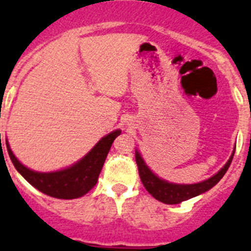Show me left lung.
Instances as JSON below:
<instances>
[{
  "label": "left lung",
  "instance_id": "left-lung-1",
  "mask_svg": "<svg viewBox=\"0 0 251 251\" xmlns=\"http://www.w3.org/2000/svg\"><path fill=\"white\" fill-rule=\"evenodd\" d=\"M234 153L231 154L227 163L215 176L206 179L203 182L195 183V185H176V183L166 182L163 179L158 178L146 166V163L143 162L142 157L139 156L138 152H136V162L137 166H138L139 177H141V181L143 183V186L146 187V190L156 200L161 201L163 203H167V205H176V203L182 202V201L188 200V199H192V197L197 196V195L203 194V192L208 191L211 187H214L223 178V176L226 174L227 168L231 165Z\"/></svg>",
  "mask_w": 251,
  "mask_h": 251
}]
</instances>
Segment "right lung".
<instances>
[{"label":"right lung","mask_w":251,"mask_h":251,"mask_svg":"<svg viewBox=\"0 0 251 251\" xmlns=\"http://www.w3.org/2000/svg\"><path fill=\"white\" fill-rule=\"evenodd\" d=\"M119 134L121 130L109 133L108 136L101 138L81 161L66 170L51 172V174H41L28 170L13 156L7 142H6V147L15 168L28 183L48 196L70 200V199L84 196L94 187L108 156V152L112 147V143Z\"/></svg>","instance_id":"obj_1"}]
</instances>
